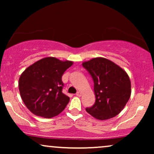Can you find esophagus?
Returning <instances> with one entry per match:
<instances>
[{"instance_id":"34e87169","label":"esophagus","mask_w":154,"mask_h":154,"mask_svg":"<svg viewBox=\"0 0 154 154\" xmlns=\"http://www.w3.org/2000/svg\"><path fill=\"white\" fill-rule=\"evenodd\" d=\"M76 95H77L78 97H81V96L82 95V92H80V91L77 92V93H76Z\"/></svg>"}]
</instances>
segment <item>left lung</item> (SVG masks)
<instances>
[{"mask_svg": "<svg viewBox=\"0 0 154 154\" xmlns=\"http://www.w3.org/2000/svg\"><path fill=\"white\" fill-rule=\"evenodd\" d=\"M83 66L93 79L95 103L86 111L98 120L116 116L124 109L131 95L128 73L119 65L104 57L84 62Z\"/></svg>", "mask_w": 154, "mask_h": 154, "instance_id": "obj_1", "label": "left lung"}]
</instances>
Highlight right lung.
<instances>
[{"label": "right lung", "mask_w": 154, "mask_h": 154, "mask_svg": "<svg viewBox=\"0 0 154 154\" xmlns=\"http://www.w3.org/2000/svg\"><path fill=\"white\" fill-rule=\"evenodd\" d=\"M73 62L48 57L40 60L21 74L19 90L29 111L38 116L50 119L62 112L69 102L62 92V76Z\"/></svg>", "instance_id": "right-lung-1"}]
</instances>
